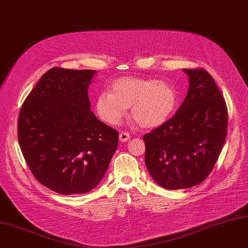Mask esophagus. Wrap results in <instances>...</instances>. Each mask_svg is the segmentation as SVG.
I'll return each instance as SVG.
<instances>
[{
	"mask_svg": "<svg viewBox=\"0 0 248 248\" xmlns=\"http://www.w3.org/2000/svg\"><path fill=\"white\" fill-rule=\"evenodd\" d=\"M129 139H130L129 133H127V132H124V131H123V132H121V133H120V140H121L122 142L127 141Z\"/></svg>",
	"mask_w": 248,
	"mask_h": 248,
	"instance_id": "obj_1",
	"label": "esophagus"
}]
</instances>
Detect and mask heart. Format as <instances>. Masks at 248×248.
Returning a JSON list of instances; mask_svg holds the SVG:
<instances>
[{
    "label": "heart",
    "mask_w": 248,
    "mask_h": 248,
    "mask_svg": "<svg viewBox=\"0 0 248 248\" xmlns=\"http://www.w3.org/2000/svg\"><path fill=\"white\" fill-rule=\"evenodd\" d=\"M176 104V91L168 82L122 77L111 84L110 92L97 97L96 109L105 123L116 125L131 107L132 119L142 127L153 128L168 120Z\"/></svg>",
    "instance_id": "b5f03b06"
}]
</instances>
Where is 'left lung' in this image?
Segmentation results:
<instances>
[{
    "label": "left lung",
    "mask_w": 248,
    "mask_h": 248,
    "mask_svg": "<svg viewBox=\"0 0 248 248\" xmlns=\"http://www.w3.org/2000/svg\"><path fill=\"white\" fill-rule=\"evenodd\" d=\"M186 98L175 115L143 136L145 165L168 190L191 188L210 175L226 141L228 108L213 77L202 68L183 69Z\"/></svg>",
    "instance_id": "1"
}]
</instances>
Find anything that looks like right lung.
Returning a JSON list of instances; mask_svg holds the SVG:
<instances>
[{"instance_id": "right-lung-1", "label": "right lung", "mask_w": 248, "mask_h": 248, "mask_svg": "<svg viewBox=\"0 0 248 248\" xmlns=\"http://www.w3.org/2000/svg\"><path fill=\"white\" fill-rule=\"evenodd\" d=\"M95 74L53 67L19 111L22 155L37 181L58 194L94 189L118 147L119 132L99 121L90 108L88 88Z\"/></svg>"}]
</instances>
